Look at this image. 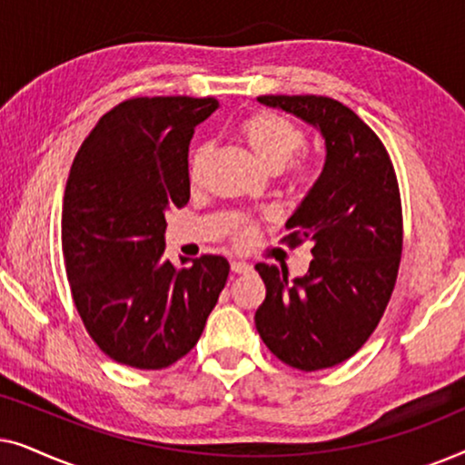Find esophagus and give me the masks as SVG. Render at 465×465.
<instances>
[{
	"mask_svg": "<svg viewBox=\"0 0 465 465\" xmlns=\"http://www.w3.org/2000/svg\"><path fill=\"white\" fill-rule=\"evenodd\" d=\"M231 271L234 272V275H241V272H250L252 266L247 264V262H241V260H232Z\"/></svg>",
	"mask_w": 465,
	"mask_h": 465,
	"instance_id": "1",
	"label": "esophagus"
}]
</instances>
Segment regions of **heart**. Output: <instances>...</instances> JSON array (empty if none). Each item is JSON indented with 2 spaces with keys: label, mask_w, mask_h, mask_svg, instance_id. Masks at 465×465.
<instances>
[{
  "label": "heart",
  "mask_w": 465,
  "mask_h": 465,
  "mask_svg": "<svg viewBox=\"0 0 465 465\" xmlns=\"http://www.w3.org/2000/svg\"><path fill=\"white\" fill-rule=\"evenodd\" d=\"M237 135L247 152L253 156L260 167L264 171H282L292 158H294L304 145V131L301 126L292 123L290 118L282 116L275 112H253L250 116L241 120L237 126ZM209 156H212V145L201 143L196 145L190 154L188 163V180L193 186H201L205 177ZM311 183V173L304 164H296L290 171V186L294 190H304ZM228 234L234 241V245L243 247L250 245L253 234H256V224L243 215H232Z\"/></svg>",
  "instance_id": "obj_1"
}]
</instances>
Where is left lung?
<instances>
[{
  "label": "left lung",
  "mask_w": 465,
  "mask_h": 465,
  "mask_svg": "<svg viewBox=\"0 0 465 465\" xmlns=\"http://www.w3.org/2000/svg\"><path fill=\"white\" fill-rule=\"evenodd\" d=\"M315 126L326 142L320 177L285 222L288 245L311 241L309 271L288 282V269L256 271L266 298L256 330L279 360L311 372L351 358L374 332L396 285L402 256V205L385 145L353 110L317 94H264Z\"/></svg>",
  "instance_id": "1"
}]
</instances>
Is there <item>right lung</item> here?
<instances>
[{"mask_svg":"<svg viewBox=\"0 0 465 465\" xmlns=\"http://www.w3.org/2000/svg\"><path fill=\"white\" fill-rule=\"evenodd\" d=\"M218 105L213 97L123 101L74 158L61 220L69 288L91 339L118 364H175L201 339L226 285V258L175 269L163 256L164 213L190 199L194 126Z\"/></svg>","mask_w":465,"mask_h":465,"instance_id":"add662e5","label":"right lung"}]
</instances>
